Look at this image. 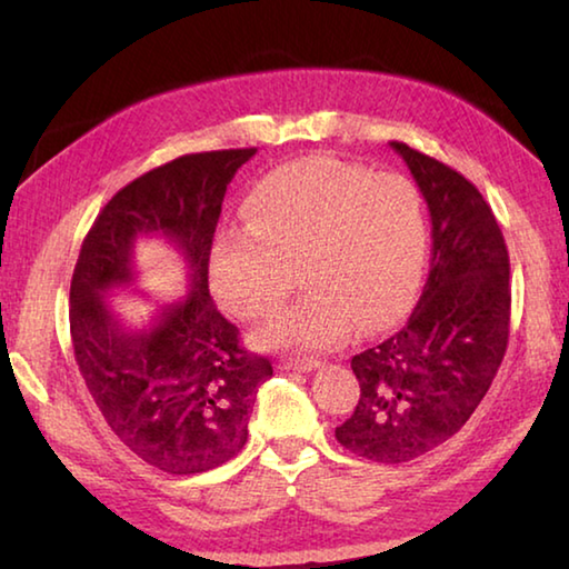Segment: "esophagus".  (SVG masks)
Instances as JSON below:
<instances>
[{
    "instance_id": "34e87169",
    "label": "esophagus",
    "mask_w": 569,
    "mask_h": 569,
    "mask_svg": "<svg viewBox=\"0 0 569 569\" xmlns=\"http://www.w3.org/2000/svg\"><path fill=\"white\" fill-rule=\"evenodd\" d=\"M321 361L319 359H308V356H291V359H281V363H278V369L283 371H313L319 369Z\"/></svg>"
}]
</instances>
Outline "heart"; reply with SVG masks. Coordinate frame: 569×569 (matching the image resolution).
Returning <instances> with one entry per match:
<instances>
[{
    "mask_svg": "<svg viewBox=\"0 0 569 569\" xmlns=\"http://www.w3.org/2000/svg\"><path fill=\"white\" fill-rule=\"evenodd\" d=\"M248 228L220 230L210 283L240 319L271 316L298 281L308 291L256 333L266 349L323 351L353 323L379 331L401 313L423 258L419 190L399 172L301 158L250 188Z\"/></svg>",
    "mask_w": 569,
    "mask_h": 569,
    "instance_id": "1",
    "label": "heart"
}]
</instances>
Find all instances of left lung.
<instances>
[{"label": "left lung", "mask_w": 569, "mask_h": 569, "mask_svg": "<svg viewBox=\"0 0 569 569\" xmlns=\"http://www.w3.org/2000/svg\"><path fill=\"white\" fill-rule=\"evenodd\" d=\"M431 216V266L419 303L389 339L351 359L359 401L336 427L353 455L401 465L455 437L492 387L509 339V253L481 192L407 142Z\"/></svg>", "instance_id": "left-lung-1"}]
</instances>
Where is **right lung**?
Instances as JSON below:
<instances>
[{
	"label": "right lung",
	"instance_id": "add662e5",
	"mask_svg": "<svg viewBox=\"0 0 569 569\" xmlns=\"http://www.w3.org/2000/svg\"><path fill=\"white\" fill-rule=\"evenodd\" d=\"M256 148L182 156L112 196L84 236L70 286L74 361L108 427L142 461L168 475H200L233 459L248 439L266 356L208 291V263L228 182ZM140 234L168 237L189 263L191 293L163 307L146 332H124L103 303L133 280Z\"/></svg>",
	"mask_w": 569,
	"mask_h": 569
}]
</instances>
